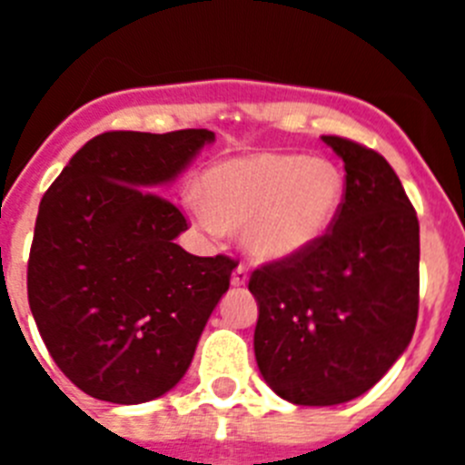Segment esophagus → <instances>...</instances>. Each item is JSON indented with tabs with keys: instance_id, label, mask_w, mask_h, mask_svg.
<instances>
[{
	"instance_id": "1",
	"label": "esophagus",
	"mask_w": 465,
	"mask_h": 465,
	"mask_svg": "<svg viewBox=\"0 0 465 465\" xmlns=\"http://www.w3.org/2000/svg\"><path fill=\"white\" fill-rule=\"evenodd\" d=\"M246 279H249V274H246V270L242 268V265H237L235 272H232V277H230V283H232V286H237V289H240V286H244V283H246Z\"/></svg>"
}]
</instances>
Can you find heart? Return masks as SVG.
<instances>
[{
    "label": "heart",
    "mask_w": 465,
    "mask_h": 465,
    "mask_svg": "<svg viewBox=\"0 0 465 465\" xmlns=\"http://www.w3.org/2000/svg\"><path fill=\"white\" fill-rule=\"evenodd\" d=\"M191 197L195 221L212 235L242 228V249L256 262L307 256L338 225L347 179L335 163L289 151L221 160Z\"/></svg>",
    "instance_id": "heart-1"
}]
</instances>
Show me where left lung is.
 Masks as SVG:
<instances>
[{"instance_id":"obj_1","label":"left lung","mask_w":465,"mask_h":465,"mask_svg":"<svg viewBox=\"0 0 465 465\" xmlns=\"http://www.w3.org/2000/svg\"><path fill=\"white\" fill-rule=\"evenodd\" d=\"M322 139L347 172L338 225L314 252L249 282L262 380L314 408L372 389L408 349L419 312V221L401 179L377 151Z\"/></svg>"}]
</instances>
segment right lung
I'll use <instances>...</instances> for the list:
<instances>
[{
	"label": "right lung",
	"mask_w": 465,
	"mask_h": 465,
	"mask_svg": "<svg viewBox=\"0 0 465 465\" xmlns=\"http://www.w3.org/2000/svg\"><path fill=\"white\" fill-rule=\"evenodd\" d=\"M212 130L104 133L74 153L39 204L27 298L57 368L118 405L179 384L235 262L176 244L183 213L158 195Z\"/></svg>",
	"instance_id": "right-lung-1"
}]
</instances>
